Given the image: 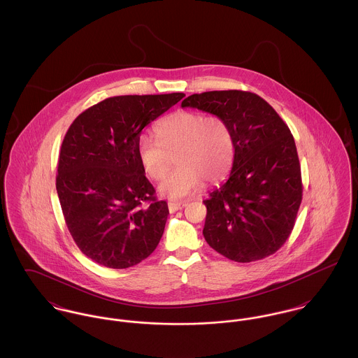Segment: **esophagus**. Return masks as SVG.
Returning <instances> with one entry per match:
<instances>
[{
	"mask_svg": "<svg viewBox=\"0 0 358 358\" xmlns=\"http://www.w3.org/2000/svg\"><path fill=\"white\" fill-rule=\"evenodd\" d=\"M185 205H187L185 203H169L168 206H169V212H171V213H174V212H177V210L182 209Z\"/></svg>",
	"mask_w": 358,
	"mask_h": 358,
	"instance_id": "34e87169",
	"label": "esophagus"
}]
</instances>
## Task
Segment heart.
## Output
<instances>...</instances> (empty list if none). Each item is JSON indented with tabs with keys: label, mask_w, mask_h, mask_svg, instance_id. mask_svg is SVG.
I'll use <instances>...</instances> for the list:
<instances>
[{
	"label": "heart",
	"mask_w": 358,
	"mask_h": 358,
	"mask_svg": "<svg viewBox=\"0 0 358 358\" xmlns=\"http://www.w3.org/2000/svg\"><path fill=\"white\" fill-rule=\"evenodd\" d=\"M155 141L139 138L136 152L141 166L154 181L162 180L176 155V171L161 182L158 192L182 199L203 185L217 182L231 171L235 136L229 122L199 111H177L154 126Z\"/></svg>",
	"instance_id": "heart-1"
}]
</instances>
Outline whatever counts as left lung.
<instances>
[{
	"mask_svg": "<svg viewBox=\"0 0 358 358\" xmlns=\"http://www.w3.org/2000/svg\"><path fill=\"white\" fill-rule=\"evenodd\" d=\"M181 107L225 118L235 136L231 174L204 201L206 243L238 263L273 255L289 238L303 192L289 126L263 98L247 91L193 94Z\"/></svg>",
	"mask_w": 358,
	"mask_h": 358,
	"instance_id": "obj_1",
	"label": "left lung"
}]
</instances>
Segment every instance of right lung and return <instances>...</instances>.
Segmentation results:
<instances>
[{"label":"right lung","mask_w":358,"mask_h":358,"mask_svg":"<svg viewBox=\"0 0 358 358\" xmlns=\"http://www.w3.org/2000/svg\"><path fill=\"white\" fill-rule=\"evenodd\" d=\"M185 94L123 95L87 108L63 139L56 190L79 250L108 268H129L153 252L169 209L158 201L138 158L145 126Z\"/></svg>","instance_id":"right-lung-1"}]
</instances>
